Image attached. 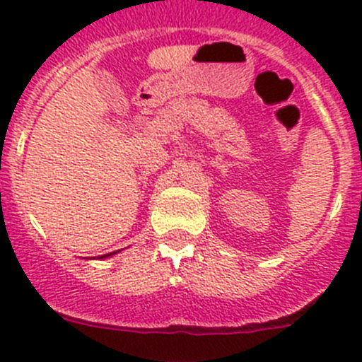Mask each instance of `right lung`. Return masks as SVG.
<instances>
[{
	"mask_svg": "<svg viewBox=\"0 0 362 362\" xmlns=\"http://www.w3.org/2000/svg\"><path fill=\"white\" fill-rule=\"evenodd\" d=\"M114 253H116V252H112V253H107V255H103V257H100V259H105V257H110V255H114Z\"/></svg>",
	"mask_w": 362,
	"mask_h": 362,
	"instance_id": "1",
	"label": "right lung"
}]
</instances>
